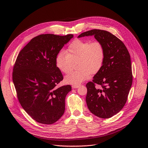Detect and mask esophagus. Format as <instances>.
<instances>
[{
  "label": "esophagus",
  "instance_id": "obj_1",
  "mask_svg": "<svg viewBox=\"0 0 148 148\" xmlns=\"http://www.w3.org/2000/svg\"><path fill=\"white\" fill-rule=\"evenodd\" d=\"M79 87V84H78V85L77 84V85H73V86H72V88H78Z\"/></svg>",
  "mask_w": 148,
  "mask_h": 148
}]
</instances>
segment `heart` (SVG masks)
Masks as SVG:
<instances>
[{
    "mask_svg": "<svg viewBox=\"0 0 148 148\" xmlns=\"http://www.w3.org/2000/svg\"><path fill=\"white\" fill-rule=\"evenodd\" d=\"M105 59V49L98 41L75 39L69 45L64 53H58L55 58V65L62 73L67 74L72 69L73 63L77 61V68L64 78L67 84L78 85L97 73L102 68Z\"/></svg>",
    "mask_w": 148,
    "mask_h": 148,
    "instance_id": "1",
    "label": "heart"
}]
</instances>
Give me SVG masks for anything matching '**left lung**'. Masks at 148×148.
<instances>
[{
	"label": "left lung",
	"mask_w": 148,
	"mask_h": 148,
	"mask_svg": "<svg viewBox=\"0 0 148 148\" xmlns=\"http://www.w3.org/2000/svg\"><path fill=\"white\" fill-rule=\"evenodd\" d=\"M94 36L105 49L101 70L87 85L86 102L90 112L101 118H109L118 113L127 101L132 84L131 57L123 42L109 32L93 29L78 37ZM101 86L96 88L95 84Z\"/></svg>",
	"instance_id": "obj_1"
}]
</instances>
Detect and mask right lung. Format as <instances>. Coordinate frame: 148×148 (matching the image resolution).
<instances>
[{
    "mask_svg": "<svg viewBox=\"0 0 148 148\" xmlns=\"http://www.w3.org/2000/svg\"><path fill=\"white\" fill-rule=\"evenodd\" d=\"M73 34H43L32 38L21 50L13 67L12 78L18 101L36 122L50 125L64 114L70 85L57 88L63 79L55 58Z\"/></svg>",
    "mask_w": 148,
    "mask_h": 148,
    "instance_id": "obj_1",
    "label": "right lung"
}]
</instances>
